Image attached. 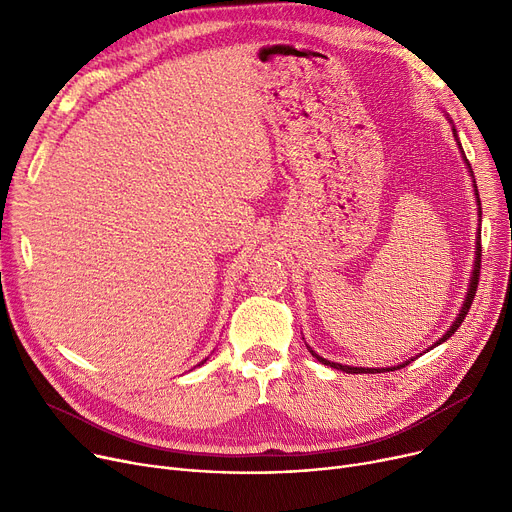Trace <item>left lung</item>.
<instances>
[{
    "label": "left lung",
    "instance_id": "left-lung-1",
    "mask_svg": "<svg viewBox=\"0 0 512 512\" xmlns=\"http://www.w3.org/2000/svg\"><path fill=\"white\" fill-rule=\"evenodd\" d=\"M452 134H454V139H456V143H459V134H456V128H452ZM461 145V143H459ZM463 149V147H461ZM463 157H465V153H463ZM465 164L469 166V170H471V164L467 161V157H465ZM471 176H473V172H471ZM473 182H475V178H473ZM473 188H475V199H477V209H481V203H479V193H477V186L473 184ZM479 218H481V211H479ZM475 263H473V272H471V282H469V288H467V294H465V301H463V307H461V311H459V315H456V319L452 321V326L446 330V334L438 340V342H434V346H438V344H442V342H446L456 330L461 328V324H463V319L467 317V313H469V307H471V303H473V299H475V290H477V282H479V265H481V232H477V242H475ZM434 346H429V348H434ZM309 348V353L319 361V363H324V365H330V367H334V369H340V371H346V373H384V371H394V369H400V367H405L407 363H411V361H405L402 365H396V367H386V369H373V367H351V365H340V363H334V361H328V359H324V357H319L315 351H311V346H307Z\"/></svg>",
    "mask_w": 512,
    "mask_h": 512
}]
</instances>
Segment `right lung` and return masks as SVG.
<instances>
[{"mask_svg": "<svg viewBox=\"0 0 512 512\" xmlns=\"http://www.w3.org/2000/svg\"><path fill=\"white\" fill-rule=\"evenodd\" d=\"M205 361H207V359H205ZM199 365H203V361H201V363H199Z\"/></svg>", "mask_w": 512, "mask_h": 512, "instance_id": "obj_1", "label": "right lung"}]
</instances>
